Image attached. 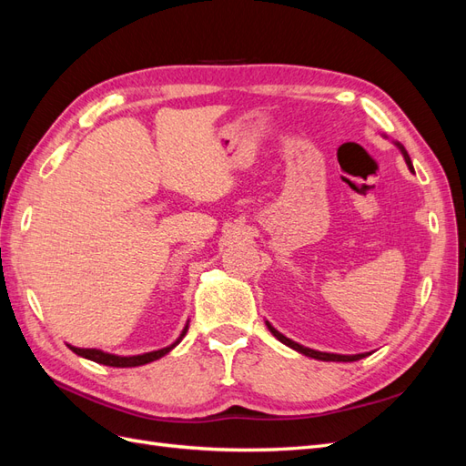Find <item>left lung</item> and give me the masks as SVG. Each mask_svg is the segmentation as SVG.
Returning <instances> with one entry per match:
<instances>
[{
	"mask_svg": "<svg viewBox=\"0 0 466 466\" xmlns=\"http://www.w3.org/2000/svg\"><path fill=\"white\" fill-rule=\"evenodd\" d=\"M383 137H387L385 134H383ZM394 146L399 147V151L402 153V157H404V161H406V165H408V168H410V171L414 173V167H412V161H410V155H408V151L404 149V146L400 144V142H392ZM266 327H268V330H270L278 340L281 342V344H286V346H289L291 350H295V351H299V354H303V356H307V358H313V360H320V361H358V360H361V358H365V356H370L368 351H365V354H356V356H344V354H329V351H319V350H311V348H305V346H301V344H298V342H293V340H289L288 336H284L281 334L279 330H276L270 322L266 320Z\"/></svg>",
	"mask_w": 466,
	"mask_h": 466,
	"instance_id": "obj_1",
	"label": "left lung"
}]
</instances>
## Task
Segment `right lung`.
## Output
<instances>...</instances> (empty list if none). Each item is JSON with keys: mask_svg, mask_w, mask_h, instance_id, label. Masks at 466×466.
<instances>
[{"mask_svg": "<svg viewBox=\"0 0 466 466\" xmlns=\"http://www.w3.org/2000/svg\"><path fill=\"white\" fill-rule=\"evenodd\" d=\"M188 332V320L185 324V329H182L180 336L177 338V340L167 346V348H161V350H153V351H146V354H137V356H118V354H108V351H103V350H96V348H77V346H72L67 344V348L74 351V354L86 358V360H91L95 363H103V365H108V368H137V365H146V363H151L155 360L163 358L165 354H168L173 348H177L180 344L182 338H185V334Z\"/></svg>", "mask_w": 466, "mask_h": 466, "instance_id": "obj_1", "label": "right lung"}]
</instances>
